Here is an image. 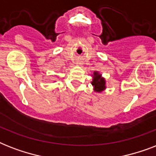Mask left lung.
<instances>
[{
  "mask_svg": "<svg viewBox=\"0 0 156 156\" xmlns=\"http://www.w3.org/2000/svg\"><path fill=\"white\" fill-rule=\"evenodd\" d=\"M93 79L91 84L94 87V90L96 92H101L106 88V82L99 72L95 71L93 73Z\"/></svg>",
  "mask_w": 156,
  "mask_h": 156,
  "instance_id": "8db88e82",
  "label": "left lung"
}]
</instances>
